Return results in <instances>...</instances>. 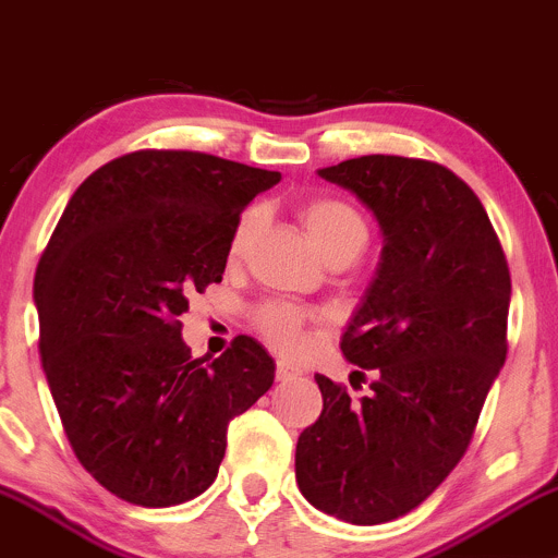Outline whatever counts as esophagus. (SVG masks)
<instances>
[{
  "label": "esophagus",
  "instance_id": "obj_1",
  "mask_svg": "<svg viewBox=\"0 0 558 558\" xmlns=\"http://www.w3.org/2000/svg\"><path fill=\"white\" fill-rule=\"evenodd\" d=\"M275 376H278V381H291V378L300 376V367L289 365V362H278V373Z\"/></svg>",
  "mask_w": 558,
  "mask_h": 558
}]
</instances>
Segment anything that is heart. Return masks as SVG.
I'll return each instance as SVG.
<instances>
[{
    "label": "heart",
    "instance_id": "b5f03b06",
    "mask_svg": "<svg viewBox=\"0 0 558 558\" xmlns=\"http://www.w3.org/2000/svg\"><path fill=\"white\" fill-rule=\"evenodd\" d=\"M300 220L316 251L329 264H345L360 256L367 245V220L354 204L335 196H313L300 204ZM262 226L256 207L245 209L229 236V262H240ZM258 332L278 351H296L305 343L307 313L283 302H267L253 313Z\"/></svg>",
    "mask_w": 558,
    "mask_h": 558
}]
</instances>
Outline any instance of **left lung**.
I'll return each instance as SVG.
<instances>
[{
    "mask_svg": "<svg viewBox=\"0 0 558 558\" xmlns=\"http://www.w3.org/2000/svg\"><path fill=\"white\" fill-rule=\"evenodd\" d=\"M318 177L376 215L384 251L340 340L373 392L351 400L318 373L324 409L296 441V485L316 510L376 526L423 505L472 445L507 360L510 267L480 198L445 166L362 155Z\"/></svg>",
    "mask_w": 558,
    "mask_h": 558,
    "instance_id": "8db88e82",
    "label": "left lung"
}]
</instances>
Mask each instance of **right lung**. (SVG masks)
Masks as SVG:
<instances>
[{
	"label": "right lung",
	"mask_w": 558,
	"mask_h": 558,
	"mask_svg": "<svg viewBox=\"0 0 558 558\" xmlns=\"http://www.w3.org/2000/svg\"><path fill=\"white\" fill-rule=\"evenodd\" d=\"M275 182L215 155L138 149L81 182L43 251L35 305L59 420L81 466L130 505L204 494L229 423L272 387L258 340L193 360L180 316L223 280L234 223Z\"/></svg>",
	"instance_id": "add662e5"
}]
</instances>
